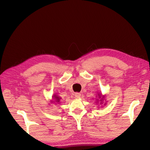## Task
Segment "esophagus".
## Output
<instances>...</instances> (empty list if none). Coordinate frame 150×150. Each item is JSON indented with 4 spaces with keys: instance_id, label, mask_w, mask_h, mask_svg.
Instances as JSON below:
<instances>
[{
    "instance_id": "34e87169",
    "label": "esophagus",
    "mask_w": 150,
    "mask_h": 150,
    "mask_svg": "<svg viewBox=\"0 0 150 150\" xmlns=\"http://www.w3.org/2000/svg\"><path fill=\"white\" fill-rule=\"evenodd\" d=\"M75 96L76 98H80L81 96V94L80 93H75Z\"/></svg>"
}]
</instances>
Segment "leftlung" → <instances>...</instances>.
Returning <instances> with one entry per match:
<instances>
[{"mask_svg": "<svg viewBox=\"0 0 150 150\" xmlns=\"http://www.w3.org/2000/svg\"><path fill=\"white\" fill-rule=\"evenodd\" d=\"M99 97V98H101V96H100V95H99V97Z\"/></svg>", "mask_w": 150, "mask_h": 150, "instance_id": "1", "label": "left lung"}]
</instances>
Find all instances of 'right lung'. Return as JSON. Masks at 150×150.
Wrapping results in <instances>:
<instances>
[{
  "label": "right lung",
  "mask_w": 150,
  "mask_h": 150,
  "mask_svg": "<svg viewBox=\"0 0 150 150\" xmlns=\"http://www.w3.org/2000/svg\"><path fill=\"white\" fill-rule=\"evenodd\" d=\"M55 97V101L56 102H57V103H59V102L60 101V97H57V96H54Z\"/></svg>",
  "instance_id": "1"
}]
</instances>
